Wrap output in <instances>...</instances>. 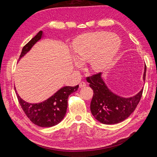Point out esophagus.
<instances>
[{"label": "esophagus", "instance_id": "obj_1", "mask_svg": "<svg viewBox=\"0 0 157 157\" xmlns=\"http://www.w3.org/2000/svg\"><path fill=\"white\" fill-rule=\"evenodd\" d=\"M86 86V82H81L80 83H79V88H84V87H85V86Z\"/></svg>", "mask_w": 157, "mask_h": 157}]
</instances>
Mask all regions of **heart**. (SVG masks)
Returning a JSON list of instances; mask_svg holds the SVG:
<instances>
[{"label": "heart", "mask_w": 157, "mask_h": 157, "mask_svg": "<svg viewBox=\"0 0 157 157\" xmlns=\"http://www.w3.org/2000/svg\"><path fill=\"white\" fill-rule=\"evenodd\" d=\"M121 43V39L117 34L96 32L79 36L75 40L73 47L79 61L90 60L91 69L95 71H101L111 65ZM76 63L79 65L78 62Z\"/></svg>", "instance_id": "b5f03b06"}]
</instances>
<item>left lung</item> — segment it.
I'll return each mask as SVG.
<instances>
[{
    "label": "left lung",
    "instance_id": "left-lung-1",
    "mask_svg": "<svg viewBox=\"0 0 157 157\" xmlns=\"http://www.w3.org/2000/svg\"><path fill=\"white\" fill-rule=\"evenodd\" d=\"M145 65L143 79H146ZM94 92L90 103L92 115L103 124L111 125L124 121L134 111L140 101L143 89L133 97L123 98L113 93L101 78V73L86 78Z\"/></svg>",
    "mask_w": 157,
    "mask_h": 157
}]
</instances>
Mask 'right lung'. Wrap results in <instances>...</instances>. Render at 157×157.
Segmentation results:
<instances>
[{"label": "right lung", "mask_w": 157, "mask_h": 157, "mask_svg": "<svg viewBox=\"0 0 157 157\" xmlns=\"http://www.w3.org/2000/svg\"><path fill=\"white\" fill-rule=\"evenodd\" d=\"M42 31H40L22 49L19 60L24 56L42 36ZM79 86H65L44 102L36 104L28 103L22 100L15 90L19 105L26 116L35 125L43 128L54 126L62 121L67 109V98L73 92L78 90Z\"/></svg>", "instance_id": "1"}]
</instances>
